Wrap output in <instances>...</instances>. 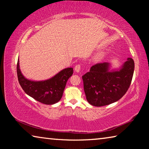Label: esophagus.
Returning a JSON list of instances; mask_svg holds the SVG:
<instances>
[{"mask_svg": "<svg viewBox=\"0 0 149 149\" xmlns=\"http://www.w3.org/2000/svg\"><path fill=\"white\" fill-rule=\"evenodd\" d=\"M74 70H75V71L77 73V72H79V71L81 70V65L79 64L76 65L75 66V68H74Z\"/></svg>", "mask_w": 149, "mask_h": 149, "instance_id": "34e87169", "label": "esophagus"}]
</instances>
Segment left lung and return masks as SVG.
I'll return each instance as SVG.
<instances>
[{
    "label": "left lung",
    "mask_w": 149,
    "mask_h": 149,
    "mask_svg": "<svg viewBox=\"0 0 149 149\" xmlns=\"http://www.w3.org/2000/svg\"><path fill=\"white\" fill-rule=\"evenodd\" d=\"M134 67V61L131 58L118 70H110L108 62L93 65L82 76L88 102L95 107H102L120 100L130 86Z\"/></svg>",
    "instance_id": "1"
}]
</instances>
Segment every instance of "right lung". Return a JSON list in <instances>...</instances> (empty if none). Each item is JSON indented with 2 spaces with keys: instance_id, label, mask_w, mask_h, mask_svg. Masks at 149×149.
Returning <instances> with one entry per match:
<instances>
[{
  "instance_id": "obj_1",
  "label": "right lung",
  "mask_w": 149,
  "mask_h": 149,
  "mask_svg": "<svg viewBox=\"0 0 149 149\" xmlns=\"http://www.w3.org/2000/svg\"><path fill=\"white\" fill-rule=\"evenodd\" d=\"M72 68L61 70L54 76L43 81H32L24 76L17 63V75L23 90L35 100L45 104H54L61 99L67 81L73 74Z\"/></svg>"
}]
</instances>
